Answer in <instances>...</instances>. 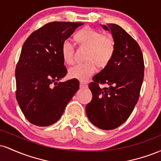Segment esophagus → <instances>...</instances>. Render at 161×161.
I'll return each instance as SVG.
<instances>
[{"label":"esophagus","mask_w":161,"mask_h":161,"mask_svg":"<svg viewBox=\"0 0 161 161\" xmlns=\"http://www.w3.org/2000/svg\"><path fill=\"white\" fill-rule=\"evenodd\" d=\"M79 86H80V88H86V87H87V85L83 82H80V83H79Z\"/></svg>","instance_id":"obj_1"}]
</instances>
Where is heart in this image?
Returning <instances> with one entry per match:
<instances>
[{
    "label": "heart",
    "mask_w": 161,
    "mask_h": 161,
    "mask_svg": "<svg viewBox=\"0 0 161 161\" xmlns=\"http://www.w3.org/2000/svg\"><path fill=\"white\" fill-rule=\"evenodd\" d=\"M77 42L79 45L88 47L85 63L75 64L68 71L69 76L81 81H86L97 71V63L100 66H104L111 60L115 51V42L110 36H103L102 33L85 28L77 33ZM62 57L67 64L74 60V47L69 39L63 42Z\"/></svg>",
    "instance_id": "heart-1"
}]
</instances>
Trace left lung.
<instances>
[{"label":"left lung","instance_id":"8db88e82","mask_svg":"<svg viewBox=\"0 0 161 161\" xmlns=\"http://www.w3.org/2000/svg\"><path fill=\"white\" fill-rule=\"evenodd\" d=\"M102 27L111 32L115 51L88 86L93 97L86 111L92 124L110 130L123 124L133 111L143 82L145 65L139 45L123 28L114 23ZM99 84H108V88L101 89Z\"/></svg>","mask_w":161,"mask_h":161}]
</instances>
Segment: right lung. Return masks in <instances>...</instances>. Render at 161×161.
<instances>
[{"label": "right lung", "instance_id": "obj_1", "mask_svg": "<svg viewBox=\"0 0 161 161\" xmlns=\"http://www.w3.org/2000/svg\"><path fill=\"white\" fill-rule=\"evenodd\" d=\"M82 23L52 22L25 40L16 67V97L25 117L32 124L48 126L61 117L79 88L73 79L58 82L67 73L62 45Z\"/></svg>", "mask_w": 161, "mask_h": 161}]
</instances>
